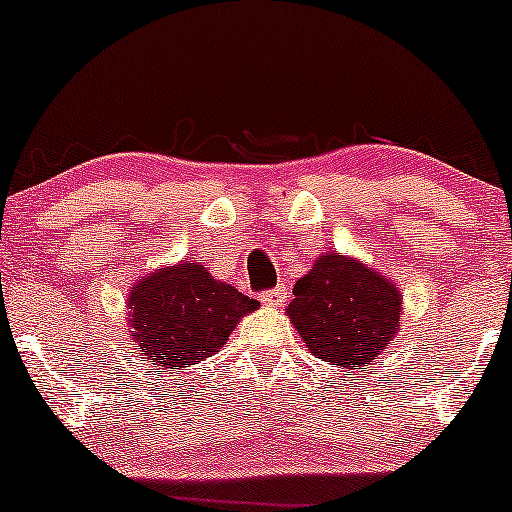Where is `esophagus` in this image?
<instances>
[{"label": "esophagus", "mask_w": 512, "mask_h": 512, "mask_svg": "<svg viewBox=\"0 0 512 512\" xmlns=\"http://www.w3.org/2000/svg\"><path fill=\"white\" fill-rule=\"evenodd\" d=\"M262 303L264 305H272V308H281L286 303V289L284 286H276V289H269L262 293Z\"/></svg>", "instance_id": "esophagus-1"}]
</instances>
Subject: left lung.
Masks as SVG:
<instances>
[{"label": "left lung", "instance_id": "1", "mask_svg": "<svg viewBox=\"0 0 512 512\" xmlns=\"http://www.w3.org/2000/svg\"><path fill=\"white\" fill-rule=\"evenodd\" d=\"M286 308L315 358L356 373L395 339L402 293L392 279L354 257L325 252L293 286Z\"/></svg>", "mask_w": 512, "mask_h": 512}]
</instances>
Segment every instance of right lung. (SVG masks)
Segmentation results:
<instances>
[{"label":"right lung","mask_w":512,"mask_h":512,"mask_svg":"<svg viewBox=\"0 0 512 512\" xmlns=\"http://www.w3.org/2000/svg\"><path fill=\"white\" fill-rule=\"evenodd\" d=\"M255 298L216 281L204 264L182 260L156 269L132 286L129 330L156 373L182 370L214 356L240 317L257 308Z\"/></svg>","instance_id":"obj_1"}]
</instances>
